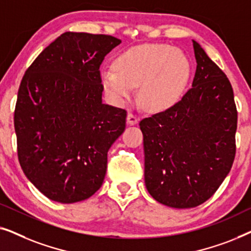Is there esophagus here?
I'll return each instance as SVG.
<instances>
[{
    "label": "esophagus",
    "mask_w": 251,
    "mask_h": 251,
    "mask_svg": "<svg viewBox=\"0 0 251 251\" xmlns=\"http://www.w3.org/2000/svg\"><path fill=\"white\" fill-rule=\"evenodd\" d=\"M138 121H139V118L136 114H133V113H129L128 116H126V122H128L130 126L137 125Z\"/></svg>",
    "instance_id": "1"
}]
</instances>
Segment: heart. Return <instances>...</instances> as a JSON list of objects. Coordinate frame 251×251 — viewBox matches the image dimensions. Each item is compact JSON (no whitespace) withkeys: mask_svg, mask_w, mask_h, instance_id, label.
I'll list each match as a JSON object with an SVG mask.
<instances>
[{"mask_svg":"<svg viewBox=\"0 0 251 251\" xmlns=\"http://www.w3.org/2000/svg\"><path fill=\"white\" fill-rule=\"evenodd\" d=\"M190 76V63L180 50L161 43L140 44L126 50L114 70L101 72L105 91L116 101L129 98L138 87L144 107L169 108L183 94Z\"/></svg>","mask_w":251,"mask_h":251,"instance_id":"obj_1","label":"heart"}]
</instances>
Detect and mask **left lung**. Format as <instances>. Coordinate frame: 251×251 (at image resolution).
<instances>
[{"label":"left lung","mask_w":251,"mask_h":251,"mask_svg":"<svg viewBox=\"0 0 251 251\" xmlns=\"http://www.w3.org/2000/svg\"><path fill=\"white\" fill-rule=\"evenodd\" d=\"M192 88L164 112L140 121L147 191L160 203L193 208L215 194L235 157L238 111L231 82L193 41Z\"/></svg>","instance_id":"obj_1"}]
</instances>
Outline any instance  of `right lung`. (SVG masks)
<instances>
[{
	"instance_id": "add662e5",
	"label": "right lung",
	"mask_w": 251,
	"mask_h": 251,
	"mask_svg": "<svg viewBox=\"0 0 251 251\" xmlns=\"http://www.w3.org/2000/svg\"><path fill=\"white\" fill-rule=\"evenodd\" d=\"M121 40L66 32L27 68L15 108L17 153L34 186L74 203L100 188L107 152L126 129V111L102 104L99 67Z\"/></svg>"
}]
</instances>
